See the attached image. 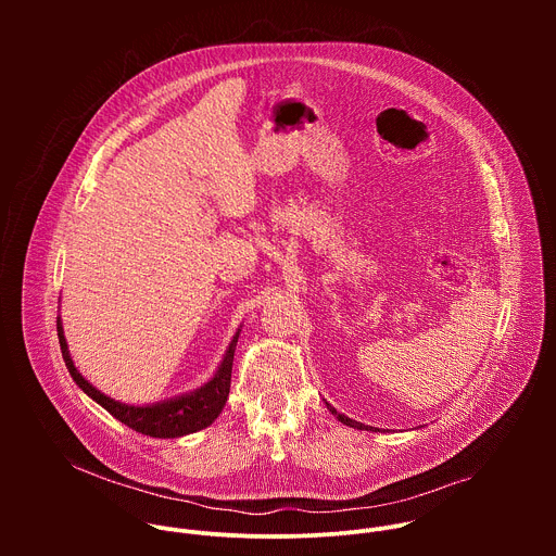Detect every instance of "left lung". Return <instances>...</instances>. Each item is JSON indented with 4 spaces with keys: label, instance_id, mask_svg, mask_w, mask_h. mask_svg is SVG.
I'll list each match as a JSON object with an SVG mask.
<instances>
[{
    "label": "left lung",
    "instance_id": "left-lung-1",
    "mask_svg": "<svg viewBox=\"0 0 556 556\" xmlns=\"http://www.w3.org/2000/svg\"><path fill=\"white\" fill-rule=\"evenodd\" d=\"M328 409L343 422V425H348V427H354V429H365V431H378V429H374V427H365V425H361V422H356V420H352V418H348V416H343V414H339L334 407H330L328 405Z\"/></svg>",
    "mask_w": 556,
    "mask_h": 556
}]
</instances>
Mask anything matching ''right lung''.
Masks as SVG:
<instances>
[{"instance_id": "1", "label": "right lung", "mask_w": 556, "mask_h": 556, "mask_svg": "<svg viewBox=\"0 0 556 556\" xmlns=\"http://www.w3.org/2000/svg\"><path fill=\"white\" fill-rule=\"evenodd\" d=\"M56 332H59V345L61 354L65 361V367L72 376V380L81 387L92 401H97L103 409H108L116 420L127 425L129 429L149 435V438H180L187 433H195L204 427H208L224 409L226 399H228V389H230V371H232V356H235V345L237 339H240V332H237L226 350V356L215 371V376L200 389L180 395V399H172L157 405H147V407H134V405H123L110 395L101 393L97 387H92L78 369L74 367L67 343L63 337V326L61 319L56 316Z\"/></svg>"}]
</instances>
